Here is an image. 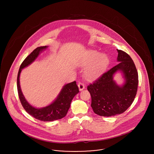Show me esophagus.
Here are the masks:
<instances>
[{"mask_svg": "<svg viewBox=\"0 0 154 154\" xmlns=\"http://www.w3.org/2000/svg\"><path fill=\"white\" fill-rule=\"evenodd\" d=\"M78 87H79V90H80V91H82V90H83L84 88H85V84H84L83 82H79V84H78Z\"/></svg>", "mask_w": 154, "mask_h": 154, "instance_id": "esophagus-1", "label": "esophagus"}]
</instances>
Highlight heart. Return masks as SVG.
Segmentation results:
<instances>
[{"instance_id":"1","label":"heart","mask_w":154,"mask_h":154,"mask_svg":"<svg viewBox=\"0 0 154 154\" xmlns=\"http://www.w3.org/2000/svg\"><path fill=\"white\" fill-rule=\"evenodd\" d=\"M96 59L95 62L87 71V74L88 76H94L97 73L105 66L107 62V57L105 55H101L100 53L97 51L91 52L89 54V62H91Z\"/></svg>"}]
</instances>
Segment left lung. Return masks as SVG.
Returning <instances> with one entry per match:
<instances>
[{
  "label": "left lung",
  "instance_id": "obj_1",
  "mask_svg": "<svg viewBox=\"0 0 154 154\" xmlns=\"http://www.w3.org/2000/svg\"><path fill=\"white\" fill-rule=\"evenodd\" d=\"M117 50L119 63L87 87L91 96V107L95 114L101 116L110 117L124 112L131 106L137 93L139 81L135 65L128 53ZM117 70H121L126 78L122 87L118 86L112 79Z\"/></svg>",
  "mask_w": 154,
  "mask_h": 154
}]
</instances>
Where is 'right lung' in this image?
<instances>
[{
	"instance_id": "obj_1",
	"label": "right lung",
	"mask_w": 154,
	"mask_h": 154,
	"mask_svg": "<svg viewBox=\"0 0 154 154\" xmlns=\"http://www.w3.org/2000/svg\"><path fill=\"white\" fill-rule=\"evenodd\" d=\"M47 48L42 46L36 48L23 61L21 65L17 77V89L19 98L22 107L31 116L36 119L51 122L61 119L65 117L73 97L79 92V88L76 81L69 83L63 88L57 99L50 105L42 109H36L29 105L22 94L20 85V76L22 69L31 64L38 56L40 52Z\"/></svg>"
}]
</instances>
